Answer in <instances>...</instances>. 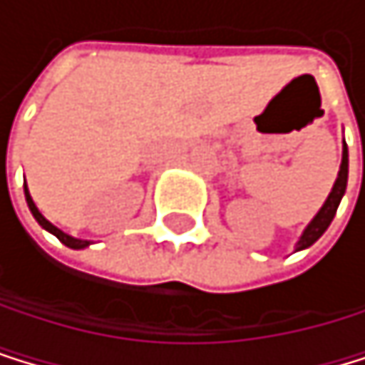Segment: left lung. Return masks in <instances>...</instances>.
I'll use <instances>...</instances> for the list:
<instances>
[{
	"label": "left lung",
	"instance_id": "1",
	"mask_svg": "<svg viewBox=\"0 0 365 365\" xmlns=\"http://www.w3.org/2000/svg\"><path fill=\"white\" fill-rule=\"evenodd\" d=\"M346 184H348V146L344 142V150H341V164H339V173H337V179H335V184H333V190L331 195L327 197L324 205H322L317 210V215L311 219V223L304 227L302 236L298 238V243H296V252L300 250H307L311 247L317 238L324 234L337 212V207H339V201L346 192Z\"/></svg>",
	"mask_w": 365,
	"mask_h": 365
}]
</instances>
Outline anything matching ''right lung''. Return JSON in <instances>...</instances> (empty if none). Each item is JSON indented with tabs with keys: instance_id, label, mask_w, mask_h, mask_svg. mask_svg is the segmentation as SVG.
Instances as JSON below:
<instances>
[{
	"instance_id": "1",
	"label": "right lung",
	"mask_w": 365,
	"mask_h": 365,
	"mask_svg": "<svg viewBox=\"0 0 365 365\" xmlns=\"http://www.w3.org/2000/svg\"><path fill=\"white\" fill-rule=\"evenodd\" d=\"M24 190H26V201H28V207H30V212H32V217L36 219V223L43 227V230H48L50 234H54L58 241L63 243V245H67V247H72V250H85V247H89L91 245V241H83V238H74V236H69V234H65L63 230H58L54 223H50L43 215L38 212V207H36V203L32 201V197H30V190H28V186H24Z\"/></svg>"
}]
</instances>
